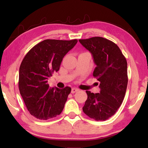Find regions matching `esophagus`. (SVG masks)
<instances>
[{"label":"esophagus","instance_id":"1","mask_svg":"<svg viewBox=\"0 0 148 148\" xmlns=\"http://www.w3.org/2000/svg\"><path fill=\"white\" fill-rule=\"evenodd\" d=\"M79 89H77V88H72L71 90V92L72 93H74V92H76L77 91H78Z\"/></svg>","mask_w":148,"mask_h":148}]
</instances>
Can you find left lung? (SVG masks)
I'll use <instances>...</instances> for the list:
<instances>
[{
    "mask_svg": "<svg viewBox=\"0 0 148 148\" xmlns=\"http://www.w3.org/2000/svg\"><path fill=\"white\" fill-rule=\"evenodd\" d=\"M79 42L92 54L97 65L92 75L101 89L95 94L86 91L83 111L90 118L106 121L116 114L124 99L128 83L127 60L119 47L106 38L97 36Z\"/></svg>",
    "mask_w": 148,
    "mask_h": 148,
    "instance_id": "1",
    "label": "left lung"
}]
</instances>
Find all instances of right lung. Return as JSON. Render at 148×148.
I'll return each mask as SVG.
<instances>
[{"label": "right lung", "instance_id": "add662e5", "mask_svg": "<svg viewBox=\"0 0 148 148\" xmlns=\"http://www.w3.org/2000/svg\"><path fill=\"white\" fill-rule=\"evenodd\" d=\"M72 40H45L26 54L19 71V89L29 113L47 120L58 116L64 108L71 88L49 87L47 79L59 70L62 59L77 44Z\"/></svg>", "mask_w": 148, "mask_h": 148}]
</instances>
